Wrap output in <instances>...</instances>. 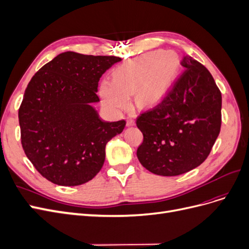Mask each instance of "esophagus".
Returning a JSON list of instances; mask_svg holds the SVG:
<instances>
[{
    "label": "esophagus",
    "mask_w": 249,
    "mask_h": 249,
    "mask_svg": "<svg viewBox=\"0 0 249 249\" xmlns=\"http://www.w3.org/2000/svg\"><path fill=\"white\" fill-rule=\"evenodd\" d=\"M135 124V120L132 117H127L126 118V125L127 126H132Z\"/></svg>",
    "instance_id": "obj_1"
}]
</instances>
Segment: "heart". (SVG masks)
Here are the masks:
<instances>
[{
	"instance_id": "1",
	"label": "heart",
	"mask_w": 249,
	"mask_h": 249,
	"mask_svg": "<svg viewBox=\"0 0 249 249\" xmlns=\"http://www.w3.org/2000/svg\"><path fill=\"white\" fill-rule=\"evenodd\" d=\"M176 53L155 51L119 65L113 81H103L101 95L106 106L114 111L124 110L129 96L142 107L159 103L176 80L179 71Z\"/></svg>"
}]
</instances>
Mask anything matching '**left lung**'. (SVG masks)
I'll return each instance as SVG.
<instances>
[{
	"instance_id": "obj_1",
	"label": "left lung",
	"mask_w": 249,
	"mask_h": 249,
	"mask_svg": "<svg viewBox=\"0 0 249 249\" xmlns=\"http://www.w3.org/2000/svg\"><path fill=\"white\" fill-rule=\"evenodd\" d=\"M180 65L186 70L167 94L136 120L143 134L138 160L158 176H179L199 166L221 127V92L212 74L190 56Z\"/></svg>"
}]
</instances>
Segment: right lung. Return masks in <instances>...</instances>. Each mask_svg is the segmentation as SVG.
I'll list each match as a JSON object with an SVG mask.
<instances>
[{"mask_svg":"<svg viewBox=\"0 0 249 249\" xmlns=\"http://www.w3.org/2000/svg\"><path fill=\"white\" fill-rule=\"evenodd\" d=\"M115 56L65 52L32 77L18 109L21 145L40 175L60 186H79L102 169L106 144L125 120L105 122L91 106L101 77Z\"/></svg>","mask_w":249,"mask_h":249,"instance_id":"obj_1","label":"right lung"}]
</instances>
